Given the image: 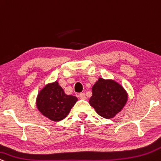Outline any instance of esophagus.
I'll use <instances>...</instances> for the list:
<instances>
[{
	"instance_id": "34e87169",
	"label": "esophagus",
	"mask_w": 161,
	"mask_h": 161,
	"mask_svg": "<svg viewBox=\"0 0 161 161\" xmlns=\"http://www.w3.org/2000/svg\"><path fill=\"white\" fill-rule=\"evenodd\" d=\"M79 98H80V99H86V95H85V93H83V92H81V93L79 94Z\"/></svg>"
}]
</instances>
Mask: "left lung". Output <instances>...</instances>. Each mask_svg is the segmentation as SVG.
<instances>
[{"mask_svg":"<svg viewBox=\"0 0 161 161\" xmlns=\"http://www.w3.org/2000/svg\"><path fill=\"white\" fill-rule=\"evenodd\" d=\"M92 95L89 103L97 114L104 118H113L122 110L128 96L120 84L113 80L99 77L92 87Z\"/></svg>","mask_w":161,"mask_h":161,"instance_id":"8db88e82","label":"left lung"}]
</instances>
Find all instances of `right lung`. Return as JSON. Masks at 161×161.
Wrapping results in <instances>:
<instances>
[{
  "label": "right lung",
  "instance_id": "add662e5",
  "mask_svg": "<svg viewBox=\"0 0 161 161\" xmlns=\"http://www.w3.org/2000/svg\"><path fill=\"white\" fill-rule=\"evenodd\" d=\"M75 96L66 95L58 81L47 84L39 92L36 105L40 112L53 121H60L77 103Z\"/></svg>",
  "mask_w": 161,
  "mask_h": 161
}]
</instances>
